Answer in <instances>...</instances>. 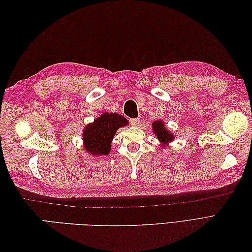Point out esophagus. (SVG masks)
Listing matches in <instances>:
<instances>
[{"label":"esophagus","instance_id":"1","mask_svg":"<svg viewBox=\"0 0 252 252\" xmlns=\"http://www.w3.org/2000/svg\"><path fill=\"white\" fill-rule=\"evenodd\" d=\"M129 122H130V124L132 126H136V125H139L140 120L139 119H130V120H129Z\"/></svg>","mask_w":252,"mask_h":252}]
</instances>
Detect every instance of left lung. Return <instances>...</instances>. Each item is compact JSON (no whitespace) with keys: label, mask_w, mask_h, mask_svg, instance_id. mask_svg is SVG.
I'll return each instance as SVG.
<instances>
[{"label":"left lung","mask_w":252,"mask_h":252,"mask_svg":"<svg viewBox=\"0 0 252 252\" xmlns=\"http://www.w3.org/2000/svg\"><path fill=\"white\" fill-rule=\"evenodd\" d=\"M152 129H154V133L157 135L158 140L161 142V145L163 147H166L167 144L173 141L174 135L165 127L163 121H155L154 123H152Z\"/></svg>","instance_id":"1"}]
</instances>
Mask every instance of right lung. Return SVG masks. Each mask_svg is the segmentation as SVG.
<instances>
[{
	"mask_svg": "<svg viewBox=\"0 0 252 252\" xmlns=\"http://www.w3.org/2000/svg\"><path fill=\"white\" fill-rule=\"evenodd\" d=\"M128 125V121L116 112H104L84 128V148L91 156H107L111 150L110 144L117 130Z\"/></svg>",
	"mask_w": 252,
	"mask_h": 252,
	"instance_id": "obj_1",
	"label": "right lung"
}]
</instances>
